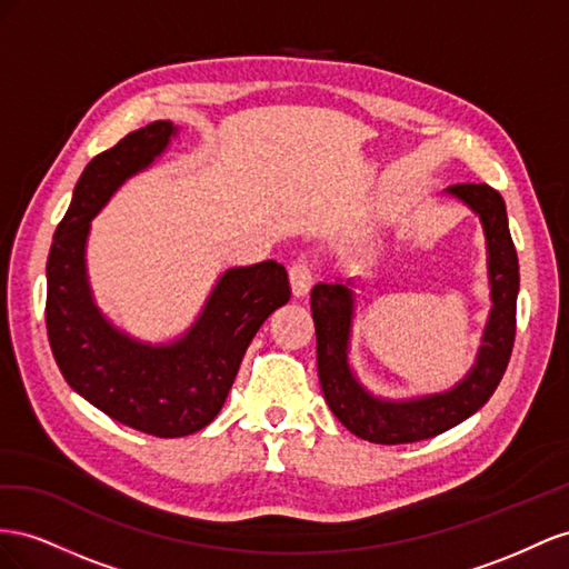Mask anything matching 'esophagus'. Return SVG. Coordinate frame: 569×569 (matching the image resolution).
<instances>
[{
	"mask_svg": "<svg viewBox=\"0 0 569 569\" xmlns=\"http://www.w3.org/2000/svg\"><path fill=\"white\" fill-rule=\"evenodd\" d=\"M288 279H290V288H293V296L302 298L307 296V290L312 288V269L305 259H296L293 264L288 267Z\"/></svg>",
	"mask_w": 569,
	"mask_h": 569,
	"instance_id": "34e87169",
	"label": "esophagus"
}]
</instances>
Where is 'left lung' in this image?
Here are the masks:
<instances>
[{"instance_id": "8db88e82", "label": "left lung", "mask_w": 569, "mask_h": 569, "mask_svg": "<svg viewBox=\"0 0 569 569\" xmlns=\"http://www.w3.org/2000/svg\"><path fill=\"white\" fill-rule=\"evenodd\" d=\"M448 190L481 217L491 254L493 312L483 333L477 365L460 386L448 393L410 402L371 398L352 379L346 357L355 302L352 290L343 283H317L312 288L310 302L317 329V369L323 398L340 425L371 443H415L460 425L493 396L510 362L517 331L519 264L508 229L506 202L489 183H456Z\"/></svg>"}]
</instances>
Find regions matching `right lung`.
I'll list each match as a JSON object with an SVG mask.
<instances>
[{"mask_svg":"<svg viewBox=\"0 0 569 569\" xmlns=\"http://www.w3.org/2000/svg\"><path fill=\"white\" fill-rule=\"evenodd\" d=\"M173 131L171 121H154L97 154L47 257V338L63 379L97 410L159 438L194 433L219 415L250 340L290 300L286 269L267 259L226 271L198 323L173 346H140L97 312L83 257L90 219L161 154Z\"/></svg>","mask_w":569,"mask_h":569,"instance_id":"add662e5","label":"right lung"}]
</instances>
